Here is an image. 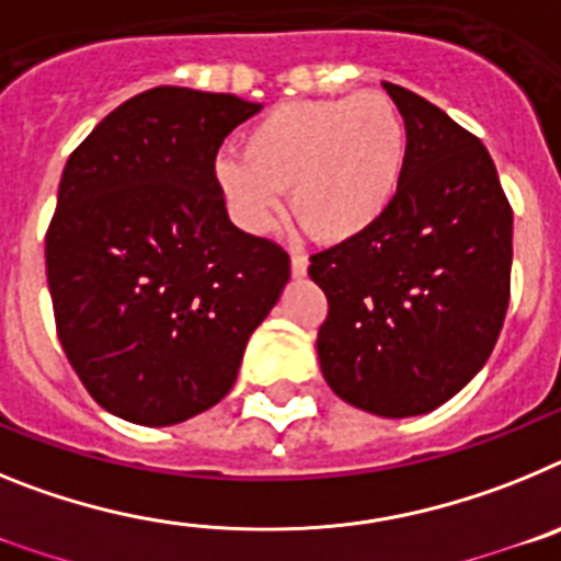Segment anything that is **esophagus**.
Masks as SVG:
<instances>
[{
    "instance_id": "esophagus-1",
    "label": "esophagus",
    "mask_w": 561,
    "mask_h": 561,
    "mask_svg": "<svg viewBox=\"0 0 561 561\" xmlns=\"http://www.w3.org/2000/svg\"><path fill=\"white\" fill-rule=\"evenodd\" d=\"M309 272V257L300 255V252H291V275L304 277Z\"/></svg>"
}]
</instances>
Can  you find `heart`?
<instances>
[{
    "instance_id": "b5f03b06",
    "label": "heart",
    "mask_w": 561,
    "mask_h": 561,
    "mask_svg": "<svg viewBox=\"0 0 561 561\" xmlns=\"http://www.w3.org/2000/svg\"><path fill=\"white\" fill-rule=\"evenodd\" d=\"M404 114L381 92L277 103L244 134V153H221L216 182L236 219L266 230L289 191L311 238L340 244L390 210L408 171Z\"/></svg>"
}]
</instances>
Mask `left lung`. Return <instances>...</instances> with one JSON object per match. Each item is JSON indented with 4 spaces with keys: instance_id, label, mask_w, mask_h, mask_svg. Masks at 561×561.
I'll list each match as a JSON object with an SVG mask.
<instances>
[{
    "instance_id": "obj_1",
    "label": "left lung",
    "mask_w": 561,
    "mask_h": 561,
    "mask_svg": "<svg viewBox=\"0 0 561 561\" xmlns=\"http://www.w3.org/2000/svg\"><path fill=\"white\" fill-rule=\"evenodd\" d=\"M408 171L368 232L311 255L329 300L317 354L329 388L385 419L453 399L485 365L512 297V227L497 168L472 131L396 83Z\"/></svg>"
}]
</instances>
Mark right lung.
Returning a JSON list of instances; mask_svg holds the SVG:
<instances>
[{
    "instance_id": "add662e5",
    "label": "right lung",
    "mask_w": 561,
    "mask_h": 561,
    "mask_svg": "<svg viewBox=\"0 0 561 561\" xmlns=\"http://www.w3.org/2000/svg\"><path fill=\"white\" fill-rule=\"evenodd\" d=\"M257 103L153 87L69 153L44 238L56 331L89 396L168 427L225 399L289 252L238 230L216 153Z\"/></svg>"
}]
</instances>
